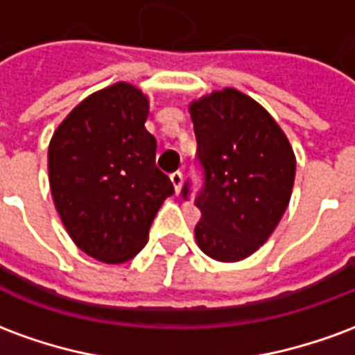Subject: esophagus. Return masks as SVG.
<instances>
[{"mask_svg": "<svg viewBox=\"0 0 355 355\" xmlns=\"http://www.w3.org/2000/svg\"><path fill=\"white\" fill-rule=\"evenodd\" d=\"M171 182L175 186V192H180V188H182V173H180V171L171 173Z\"/></svg>", "mask_w": 355, "mask_h": 355, "instance_id": "1", "label": "esophagus"}]
</instances>
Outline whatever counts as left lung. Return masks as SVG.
<instances>
[{
  "label": "left lung",
  "instance_id": "1",
  "mask_svg": "<svg viewBox=\"0 0 355 355\" xmlns=\"http://www.w3.org/2000/svg\"><path fill=\"white\" fill-rule=\"evenodd\" d=\"M190 116L203 169L196 241L215 261H243L266 243L289 205L293 148L274 117L238 89L193 101Z\"/></svg>",
  "mask_w": 355,
  "mask_h": 355
}]
</instances>
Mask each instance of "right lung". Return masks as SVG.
Here are the masks:
<instances>
[{"instance_id":"add662e5","label":"right lung","mask_w":355,"mask_h":355,"mask_svg":"<svg viewBox=\"0 0 355 355\" xmlns=\"http://www.w3.org/2000/svg\"><path fill=\"white\" fill-rule=\"evenodd\" d=\"M148 112L146 94L119 81L81 101L49 142V184L60 220L83 253L106 264L140 253L155 213L175 193L155 167Z\"/></svg>"}]
</instances>
